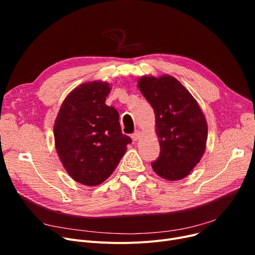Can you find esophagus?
Returning <instances> with one entry per match:
<instances>
[{"mask_svg":"<svg viewBox=\"0 0 255 255\" xmlns=\"http://www.w3.org/2000/svg\"><path fill=\"white\" fill-rule=\"evenodd\" d=\"M140 137V131H138V130H136L134 133H133V134L131 135V138H132V140L133 141H136V140H138V138Z\"/></svg>","mask_w":255,"mask_h":255,"instance_id":"obj_1","label":"esophagus"}]
</instances>
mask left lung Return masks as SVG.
<instances>
[{"instance_id":"8db88e82","label":"left lung","mask_w":255,"mask_h":255,"mask_svg":"<svg viewBox=\"0 0 255 255\" xmlns=\"http://www.w3.org/2000/svg\"><path fill=\"white\" fill-rule=\"evenodd\" d=\"M138 88L156 117L160 154L152 167L163 179L181 180L204 155L208 138L206 118L196 100L175 77L142 76Z\"/></svg>"}]
</instances>
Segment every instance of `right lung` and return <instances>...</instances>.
<instances>
[{
    "mask_svg": "<svg viewBox=\"0 0 255 255\" xmlns=\"http://www.w3.org/2000/svg\"><path fill=\"white\" fill-rule=\"evenodd\" d=\"M110 84L80 85L64 100L53 126L57 153L76 182L96 186L109 178L131 138L122 133L119 113L105 100Z\"/></svg>",
    "mask_w": 255,
    "mask_h": 255,
    "instance_id": "add662e5",
    "label": "right lung"
}]
</instances>
